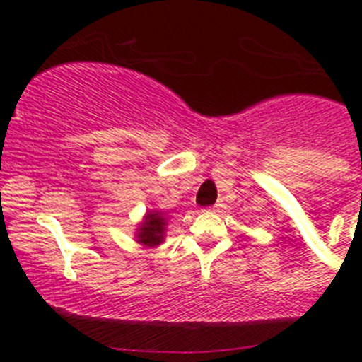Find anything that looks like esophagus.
Masks as SVG:
<instances>
[{
    "mask_svg": "<svg viewBox=\"0 0 362 362\" xmlns=\"http://www.w3.org/2000/svg\"><path fill=\"white\" fill-rule=\"evenodd\" d=\"M218 208H221V204H214V206H211V210H214V211H217L218 210Z\"/></svg>",
    "mask_w": 362,
    "mask_h": 362,
    "instance_id": "esophagus-1",
    "label": "esophagus"
}]
</instances>
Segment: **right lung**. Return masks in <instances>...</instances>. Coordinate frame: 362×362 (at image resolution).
<instances>
[{
  "label": "right lung",
  "mask_w": 362,
  "mask_h": 362,
  "mask_svg": "<svg viewBox=\"0 0 362 362\" xmlns=\"http://www.w3.org/2000/svg\"><path fill=\"white\" fill-rule=\"evenodd\" d=\"M166 217L160 214L159 210H148L144 215V221L138 224L136 238L138 243L145 247V249H154L164 242V233H166Z\"/></svg>",
  "instance_id": "obj_1"
}]
</instances>
